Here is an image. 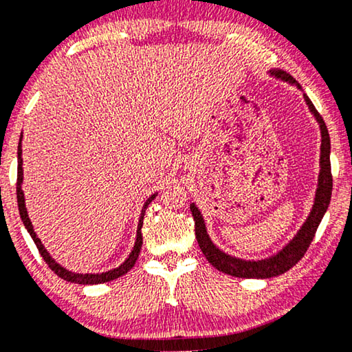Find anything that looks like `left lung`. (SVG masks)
<instances>
[{"instance_id": "8db88e82", "label": "left lung", "mask_w": 352, "mask_h": 352, "mask_svg": "<svg viewBox=\"0 0 352 352\" xmlns=\"http://www.w3.org/2000/svg\"><path fill=\"white\" fill-rule=\"evenodd\" d=\"M270 76L280 78L283 82H289L297 88H300L296 78L291 74H287L286 71L281 69H270ZM305 102L310 112L314 115L316 122L321 129V160H319V177H318V188H316V196H314V204L310 214L305 219V223L302 224V228L298 229V232L294 235V239L287 243L281 251H278L276 254L270 256L267 259L261 261H245L234 258L228 253H224L218 248L217 245L212 242V239L208 237L206 221H204L202 213L199 212L196 204H191V213L194 218V230H196V239L197 243L201 246V251L206 256L207 261L212 264L214 269H218L223 274L239 276V278H272L285 274L298 261L303 258V254L307 253L308 246L313 242L316 229L321 223L324 213L327 212V207L330 204V197H332V172H330V138L327 126L324 123V120L316 107L313 106L310 98L307 94H303Z\"/></svg>"}]
</instances>
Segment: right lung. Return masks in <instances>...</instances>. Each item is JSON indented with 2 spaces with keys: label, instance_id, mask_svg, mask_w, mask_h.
<instances>
[{
  "label": "right lung",
  "instance_id": "add662e5",
  "mask_svg": "<svg viewBox=\"0 0 352 352\" xmlns=\"http://www.w3.org/2000/svg\"><path fill=\"white\" fill-rule=\"evenodd\" d=\"M17 155H19V166H17V202H19V212H20V218H22V221L25 224L26 230H28L31 239L34 240L36 246H38L39 253L44 261L47 262V265L50 267L52 270L55 272L56 275L63 280L66 281H71V283H77V285H101V283H107V281H112L115 278L122 276L124 274H128V272L133 269L135 261L139 258V253L140 250H142V224H144V213L146 207H148V204L153 201V199L158 196V194H151V196L146 199V202L144 204L142 207V213H140V218H139V224H138V237H135V242H134V248L131 251V254L128 256V259H126L122 265H118L117 269H112L109 272H102V274H76V272H69L66 270L65 267H61L58 262H56L54 258H52L49 251L44 248V245H42L41 239L36 235L34 229H33V224H31V219L28 217V212H26V206H25V196H23V190H22V183H23V160H22V135H20V140H19V150H17Z\"/></svg>",
  "mask_w": 352,
  "mask_h": 352
}]
</instances>
